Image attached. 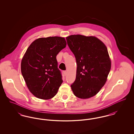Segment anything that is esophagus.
Returning <instances> with one entry per match:
<instances>
[{
	"label": "esophagus",
	"instance_id": "esophagus-1",
	"mask_svg": "<svg viewBox=\"0 0 134 134\" xmlns=\"http://www.w3.org/2000/svg\"><path fill=\"white\" fill-rule=\"evenodd\" d=\"M63 74H64V75H65V76H66V74H67V72H66V71H63Z\"/></svg>",
	"mask_w": 134,
	"mask_h": 134
}]
</instances>
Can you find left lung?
<instances>
[{"label":"left lung","mask_w":134,"mask_h":134,"mask_svg":"<svg viewBox=\"0 0 134 134\" xmlns=\"http://www.w3.org/2000/svg\"><path fill=\"white\" fill-rule=\"evenodd\" d=\"M66 40L76 61V79L71 85L74 94L82 99L96 96L106 82L111 68L107 47L92 36L71 35Z\"/></svg>","instance_id":"obj_1"}]
</instances>
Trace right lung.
I'll use <instances>...</instances> for the list:
<instances>
[{"label": "right lung", "mask_w": 134, "mask_h": 134, "mask_svg": "<svg viewBox=\"0 0 134 134\" xmlns=\"http://www.w3.org/2000/svg\"><path fill=\"white\" fill-rule=\"evenodd\" d=\"M64 38L50 37L34 41L22 59L21 71L32 94L43 99L53 98L63 82L56 56L66 47Z\"/></svg>", "instance_id": "1"}]
</instances>
